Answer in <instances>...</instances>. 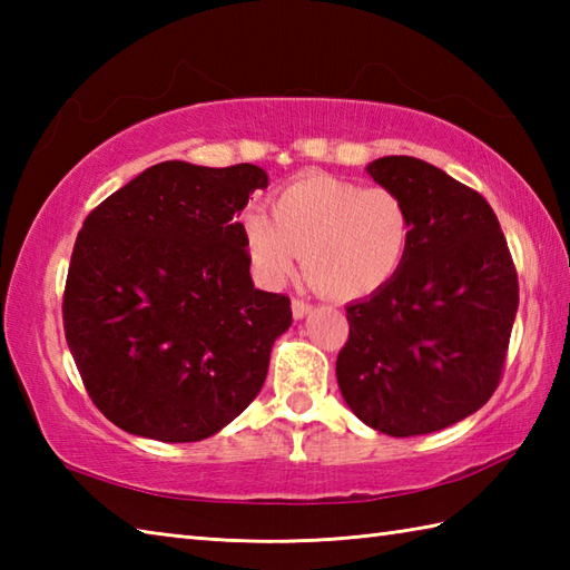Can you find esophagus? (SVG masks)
<instances>
[{
  "mask_svg": "<svg viewBox=\"0 0 570 570\" xmlns=\"http://www.w3.org/2000/svg\"><path fill=\"white\" fill-rule=\"evenodd\" d=\"M292 313H294L296 321L306 318L308 313H311V304H306V301H301V298H294V301H292Z\"/></svg>",
  "mask_w": 570,
  "mask_h": 570,
  "instance_id": "esophagus-1",
  "label": "esophagus"
}]
</instances>
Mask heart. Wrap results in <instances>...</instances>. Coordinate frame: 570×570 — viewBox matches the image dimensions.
<instances>
[{
	"label": "heart",
	"mask_w": 570,
	"mask_h": 570,
	"mask_svg": "<svg viewBox=\"0 0 570 570\" xmlns=\"http://www.w3.org/2000/svg\"><path fill=\"white\" fill-rule=\"evenodd\" d=\"M272 214L247 210L242 239L254 276L284 286L298 269L335 301L380 294L402 272L414 235L404 198L384 186L362 188L328 174H308L274 196Z\"/></svg>",
	"instance_id": "obj_1"
}]
</instances>
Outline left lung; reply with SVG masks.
Wrapping results in <instances>:
<instances>
[{
	"mask_svg": "<svg viewBox=\"0 0 570 570\" xmlns=\"http://www.w3.org/2000/svg\"><path fill=\"white\" fill-rule=\"evenodd\" d=\"M414 223L402 272L347 306L337 386L370 429L406 439L453 426L498 390L519 306L498 215L472 188L414 156L367 166Z\"/></svg>",
	"mask_w": 570,
	"mask_h": 570,
	"instance_id": "8db88e82",
	"label": "left lung"
}]
</instances>
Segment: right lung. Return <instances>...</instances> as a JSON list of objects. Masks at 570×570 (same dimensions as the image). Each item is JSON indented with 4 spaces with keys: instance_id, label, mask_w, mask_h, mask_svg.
Wrapping results in <instances>:
<instances>
[{
    "instance_id": "obj_1",
    "label": "right lung",
    "mask_w": 570,
    "mask_h": 570,
    "mask_svg": "<svg viewBox=\"0 0 570 570\" xmlns=\"http://www.w3.org/2000/svg\"><path fill=\"white\" fill-rule=\"evenodd\" d=\"M269 176L156 164L85 217L63 296L92 404L127 433L190 443L259 394L292 301L254 288L237 213Z\"/></svg>"
}]
</instances>
